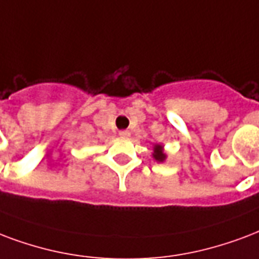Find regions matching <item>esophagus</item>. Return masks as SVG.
I'll return each instance as SVG.
<instances>
[{"label": "esophagus", "instance_id": "34e87169", "mask_svg": "<svg viewBox=\"0 0 259 259\" xmlns=\"http://www.w3.org/2000/svg\"><path fill=\"white\" fill-rule=\"evenodd\" d=\"M119 136L123 138H127L130 136V132L129 130H121V132H119Z\"/></svg>", "mask_w": 259, "mask_h": 259}]
</instances>
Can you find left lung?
Returning <instances> with one entry per match:
<instances>
[{
	"label": "left lung",
	"mask_w": 259,
	"mask_h": 259,
	"mask_svg": "<svg viewBox=\"0 0 259 259\" xmlns=\"http://www.w3.org/2000/svg\"><path fill=\"white\" fill-rule=\"evenodd\" d=\"M153 157L157 161H163L165 159V155L161 152L160 145H155V152H153Z\"/></svg>",
	"instance_id": "1"
}]
</instances>
